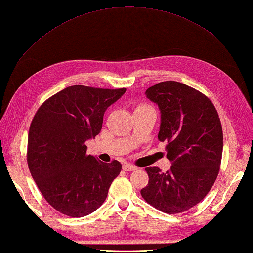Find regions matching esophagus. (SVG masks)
<instances>
[{
	"label": "esophagus",
	"instance_id": "34e87169",
	"mask_svg": "<svg viewBox=\"0 0 253 253\" xmlns=\"http://www.w3.org/2000/svg\"><path fill=\"white\" fill-rule=\"evenodd\" d=\"M122 169H124L125 171H135V170H137V167H135L133 165H129V164H124V166H122Z\"/></svg>",
	"mask_w": 253,
	"mask_h": 253
}]
</instances>
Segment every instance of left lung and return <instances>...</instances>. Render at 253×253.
<instances>
[{"label":"left lung","mask_w":253,"mask_h":253,"mask_svg":"<svg viewBox=\"0 0 253 253\" xmlns=\"http://www.w3.org/2000/svg\"><path fill=\"white\" fill-rule=\"evenodd\" d=\"M160 110L159 141L167 142L169 171L147 167L143 200L168 214L185 212L208 194L219 172L223 128L215 106L195 88L164 81L145 90Z\"/></svg>","instance_id":"left-lung-1"}]
</instances>
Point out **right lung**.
<instances>
[{"instance_id":"right-lung-1","label":"right lung","mask_w":253,"mask_h":253,"mask_svg":"<svg viewBox=\"0 0 253 253\" xmlns=\"http://www.w3.org/2000/svg\"><path fill=\"white\" fill-rule=\"evenodd\" d=\"M126 88L73 85L45 101L30 124L27 164L47 203L60 213L82 217L108 196L121 164L87 155L86 140L102 128L103 115Z\"/></svg>"}]
</instances>
